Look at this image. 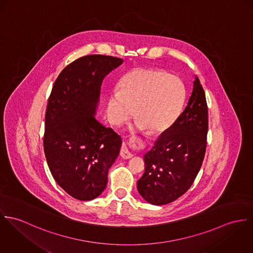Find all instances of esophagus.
Returning a JSON list of instances; mask_svg holds the SVG:
<instances>
[{
  "label": "esophagus",
  "mask_w": 253,
  "mask_h": 253,
  "mask_svg": "<svg viewBox=\"0 0 253 253\" xmlns=\"http://www.w3.org/2000/svg\"><path fill=\"white\" fill-rule=\"evenodd\" d=\"M120 155L122 158L124 159H130L133 157V153L130 151L129 147L127 146V144H123L121 147V151H120Z\"/></svg>",
  "instance_id": "1"
}]
</instances>
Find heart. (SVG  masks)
<instances>
[{
    "label": "heart",
    "instance_id": "heart-1",
    "mask_svg": "<svg viewBox=\"0 0 253 253\" xmlns=\"http://www.w3.org/2000/svg\"><path fill=\"white\" fill-rule=\"evenodd\" d=\"M185 101V89L175 77L157 69L138 68L127 72L119 89L108 98L107 114L119 125L130 118L135 109L136 126L150 133H162L176 120Z\"/></svg>",
    "mask_w": 253,
    "mask_h": 253
}]
</instances>
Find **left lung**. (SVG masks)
Returning <instances> with one entry per match:
<instances>
[{
  "label": "left lung",
  "instance_id": "8db88e82",
  "mask_svg": "<svg viewBox=\"0 0 253 253\" xmlns=\"http://www.w3.org/2000/svg\"><path fill=\"white\" fill-rule=\"evenodd\" d=\"M208 127L206 95L196 77L185 110L144 155L137 186L146 202L169 204L190 188L205 157Z\"/></svg>",
  "mask_w": 253,
  "mask_h": 253
}]
</instances>
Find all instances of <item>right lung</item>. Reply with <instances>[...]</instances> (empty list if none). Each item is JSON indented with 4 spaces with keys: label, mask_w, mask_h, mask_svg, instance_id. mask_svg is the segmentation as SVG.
I'll return each mask as SVG.
<instances>
[{
    "label": "right lung",
    "mask_w": 253,
    "mask_h": 253,
    "mask_svg": "<svg viewBox=\"0 0 253 253\" xmlns=\"http://www.w3.org/2000/svg\"><path fill=\"white\" fill-rule=\"evenodd\" d=\"M123 63L100 54L81 57L58 76L47 103L43 149L52 176L69 195L90 201L101 195L122 140L95 114L102 83Z\"/></svg>",
    "instance_id": "obj_1"
}]
</instances>
